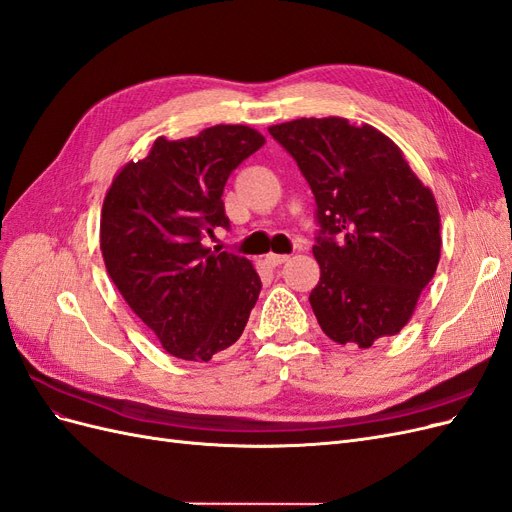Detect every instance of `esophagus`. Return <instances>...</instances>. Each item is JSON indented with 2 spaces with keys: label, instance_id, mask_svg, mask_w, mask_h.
Instances as JSON below:
<instances>
[{
  "label": "esophagus",
  "instance_id": "esophagus-1",
  "mask_svg": "<svg viewBox=\"0 0 512 512\" xmlns=\"http://www.w3.org/2000/svg\"><path fill=\"white\" fill-rule=\"evenodd\" d=\"M286 260H288L286 254H267L265 256V262H267L269 267H280V265H284Z\"/></svg>",
  "mask_w": 512,
  "mask_h": 512
}]
</instances>
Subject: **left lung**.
Returning a JSON list of instances; mask_svg holds the SVG:
<instances>
[{
  "instance_id": "obj_1",
  "label": "left lung",
  "mask_w": 512,
  "mask_h": 512,
  "mask_svg": "<svg viewBox=\"0 0 512 512\" xmlns=\"http://www.w3.org/2000/svg\"><path fill=\"white\" fill-rule=\"evenodd\" d=\"M269 134L297 160L316 198L309 294L320 329L369 348L397 335L440 260V211L389 136L344 117H301Z\"/></svg>"
}]
</instances>
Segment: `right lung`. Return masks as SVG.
<instances>
[{"mask_svg":"<svg viewBox=\"0 0 512 512\" xmlns=\"http://www.w3.org/2000/svg\"><path fill=\"white\" fill-rule=\"evenodd\" d=\"M265 145L247 126H213L196 136H160L149 156L115 175L102 205L100 250L132 312L183 361H211L241 337L260 294L247 258L203 245L230 228L224 185Z\"/></svg>","mask_w":512,"mask_h":512,"instance_id":"right-lung-1","label":"right lung"}]
</instances>
